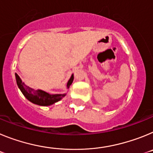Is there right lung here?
I'll return each mask as SVG.
<instances>
[{
	"instance_id": "add662e5",
	"label": "right lung",
	"mask_w": 153,
	"mask_h": 153,
	"mask_svg": "<svg viewBox=\"0 0 153 153\" xmlns=\"http://www.w3.org/2000/svg\"><path fill=\"white\" fill-rule=\"evenodd\" d=\"M15 76L17 86H18L19 89L21 90V91L22 92L24 97H26L30 102L36 104V105L44 106H50V105H52V104L60 100L63 97L66 96V93H63V94H50V93H47L44 90H34V89L30 88L28 86L24 84L20 76L17 74H15ZM73 81H74V74H72L70 79L67 82V89L70 87V85L72 84Z\"/></svg>"
}]
</instances>
